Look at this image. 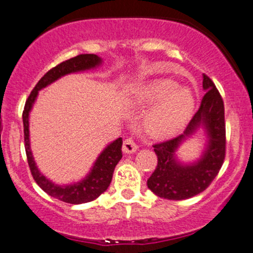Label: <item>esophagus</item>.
Listing matches in <instances>:
<instances>
[{
  "mask_svg": "<svg viewBox=\"0 0 253 253\" xmlns=\"http://www.w3.org/2000/svg\"><path fill=\"white\" fill-rule=\"evenodd\" d=\"M138 150V145L134 143V140L132 138H128V139H125L124 144H122V151L124 154H133Z\"/></svg>",
  "mask_w": 253,
  "mask_h": 253,
  "instance_id": "obj_1",
  "label": "esophagus"
}]
</instances>
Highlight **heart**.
I'll return each mask as SVG.
<instances>
[{"label": "heart", "instance_id": "1", "mask_svg": "<svg viewBox=\"0 0 253 253\" xmlns=\"http://www.w3.org/2000/svg\"><path fill=\"white\" fill-rule=\"evenodd\" d=\"M155 104L144 118L143 126L150 137L163 139L176 134L187 125L193 114L194 97L188 88L179 87L173 80H157L139 99L141 107Z\"/></svg>", "mask_w": 253, "mask_h": 253}]
</instances>
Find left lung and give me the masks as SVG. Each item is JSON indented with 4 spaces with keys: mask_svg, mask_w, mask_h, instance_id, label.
I'll return each instance as SVG.
<instances>
[{
    "mask_svg": "<svg viewBox=\"0 0 253 253\" xmlns=\"http://www.w3.org/2000/svg\"><path fill=\"white\" fill-rule=\"evenodd\" d=\"M203 90L198 112L179 137L154 145L157 167L148 180V187L156 196L169 201H182L203 192L222 167L226 154L224 107L220 92L209 77L203 74ZM202 130L205 149L198 159L184 163L177 150L187 139Z\"/></svg>",
    "mask_w": 253,
    "mask_h": 253,
    "instance_id": "8db88e82",
    "label": "left lung"
}]
</instances>
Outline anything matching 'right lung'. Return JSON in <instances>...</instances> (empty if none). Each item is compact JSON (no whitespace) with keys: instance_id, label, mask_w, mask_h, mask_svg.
Masks as SVG:
<instances>
[{"instance_id":"right-lung-1","label":"right lung","mask_w":253,"mask_h":253,"mask_svg":"<svg viewBox=\"0 0 253 253\" xmlns=\"http://www.w3.org/2000/svg\"><path fill=\"white\" fill-rule=\"evenodd\" d=\"M103 63V60L95 54H83L69 59L65 62L60 63L56 67L50 69L48 73L44 74L35 88L32 90L31 95L27 98L23 113L24 122V137H25V150H26L27 161H29L30 169L35 181L38 186L54 198L61 202L69 204H83L87 202L95 201L102 193L107 191L113 179L114 169L122 157V138H118L116 140L108 144L103 149V151L98 155L96 161L93 162L88 173L85 177L73 184L59 185L52 182L44 174L41 173L40 168L36 165L35 157H33L31 144H30V113H31L33 104L38 97V92L42 88L46 87L54 82L59 80L60 78L67 76V74L78 73V72L90 71L96 69Z\"/></svg>"}]
</instances>
